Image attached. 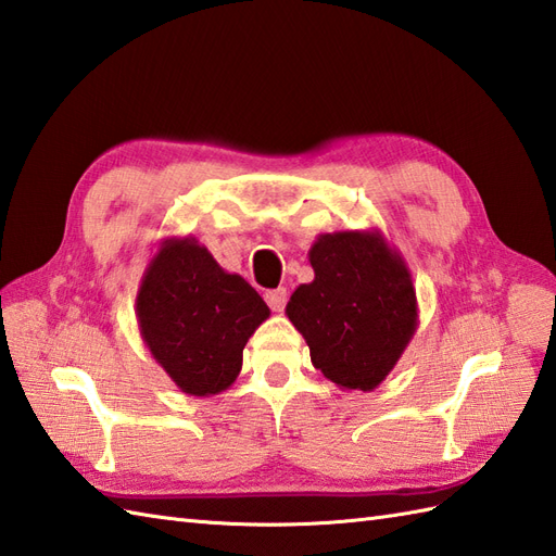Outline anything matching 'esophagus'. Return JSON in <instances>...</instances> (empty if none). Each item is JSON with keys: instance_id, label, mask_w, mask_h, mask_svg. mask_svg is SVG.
<instances>
[{"instance_id": "obj_1", "label": "esophagus", "mask_w": 556, "mask_h": 556, "mask_svg": "<svg viewBox=\"0 0 556 556\" xmlns=\"http://www.w3.org/2000/svg\"><path fill=\"white\" fill-rule=\"evenodd\" d=\"M264 300H266V304L270 306V311H280L286 308V302H288V290L286 288H278V290H268L266 294H264Z\"/></svg>"}]
</instances>
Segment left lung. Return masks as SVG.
<instances>
[{
    "label": "left lung",
    "instance_id": "8db88e82",
    "mask_svg": "<svg viewBox=\"0 0 556 556\" xmlns=\"http://www.w3.org/2000/svg\"><path fill=\"white\" fill-rule=\"evenodd\" d=\"M308 262L316 278L292 292L286 314L311 363L340 389H377L419 323L408 264L377 228L320 233Z\"/></svg>",
    "mask_w": 556,
    "mask_h": 556
}]
</instances>
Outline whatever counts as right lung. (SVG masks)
Masks as SVG:
<instances>
[{"label":"right lung","instance_id":"1","mask_svg":"<svg viewBox=\"0 0 556 556\" xmlns=\"http://www.w3.org/2000/svg\"><path fill=\"white\" fill-rule=\"evenodd\" d=\"M268 316L250 282L224 270L193 236L160 240L137 292L141 340L188 396L231 387L242 349Z\"/></svg>","mask_w":556,"mask_h":556}]
</instances>
